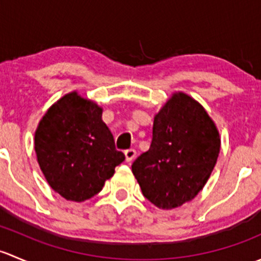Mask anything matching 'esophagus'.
I'll list each match as a JSON object with an SVG mask.
<instances>
[{
  "label": "esophagus",
  "instance_id": "34e87169",
  "mask_svg": "<svg viewBox=\"0 0 261 261\" xmlns=\"http://www.w3.org/2000/svg\"><path fill=\"white\" fill-rule=\"evenodd\" d=\"M123 152H125L126 162H133V160L135 159V156H136L135 149H127V150H125Z\"/></svg>",
  "mask_w": 261,
  "mask_h": 261
}]
</instances>
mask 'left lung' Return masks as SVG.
Instances as JSON below:
<instances>
[{"instance_id":"1","label":"left lung","mask_w":261,"mask_h":261,"mask_svg":"<svg viewBox=\"0 0 261 261\" xmlns=\"http://www.w3.org/2000/svg\"><path fill=\"white\" fill-rule=\"evenodd\" d=\"M220 144L203 107L187 94H173L155 116L149 150L131 165L144 197L163 210L193 199L211 175Z\"/></svg>"}]
</instances>
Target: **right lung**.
I'll use <instances>...</instances> for the list:
<instances>
[{
    "label": "right lung",
    "instance_id": "1",
    "mask_svg": "<svg viewBox=\"0 0 261 261\" xmlns=\"http://www.w3.org/2000/svg\"><path fill=\"white\" fill-rule=\"evenodd\" d=\"M38 163L49 186L68 201L83 202L102 191L125 160L94 102L65 94L48 110L35 133Z\"/></svg>",
    "mask_w": 261,
    "mask_h": 261
}]
</instances>
